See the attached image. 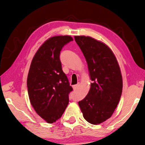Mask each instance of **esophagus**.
Returning <instances> with one entry per match:
<instances>
[{
	"mask_svg": "<svg viewBox=\"0 0 145 145\" xmlns=\"http://www.w3.org/2000/svg\"><path fill=\"white\" fill-rule=\"evenodd\" d=\"M78 87H79V84H78L74 85V86H73V88H74V90H76L78 88Z\"/></svg>",
	"mask_w": 145,
	"mask_h": 145,
	"instance_id": "obj_1",
	"label": "esophagus"
}]
</instances>
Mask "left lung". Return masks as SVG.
<instances>
[{"mask_svg":"<svg viewBox=\"0 0 145 145\" xmlns=\"http://www.w3.org/2000/svg\"><path fill=\"white\" fill-rule=\"evenodd\" d=\"M86 59L92 83L78 102L83 116L92 124L106 121L114 112L122 92V76L114 54L104 43L89 36H75Z\"/></svg>","mask_w":145,"mask_h":145,"instance_id":"8db88e82","label":"left lung"}]
</instances>
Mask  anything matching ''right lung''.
Masks as SVG:
<instances>
[{"label":"right lung","instance_id":"add662e5","mask_svg":"<svg viewBox=\"0 0 145 145\" xmlns=\"http://www.w3.org/2000/svg\"><path fill=\"white\" fill-rule=\"evenodd\" d=\"M69 36H59L45 41L35 54L27 76L29 101L36 112L47 123L55 122L62 116L73 90L62 70L60 53L72 41Z\"/></svg>","mask_w":145,"mask_h":145}]
</instances>
